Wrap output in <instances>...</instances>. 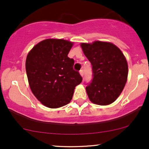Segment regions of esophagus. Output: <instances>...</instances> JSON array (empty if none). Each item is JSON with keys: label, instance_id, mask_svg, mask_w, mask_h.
Wrapping results in <instances>:
<instances>
[{"label": "esophagus", "instance_id": "obj_1", "mask_svg": "<svg viewBox=\"0 0 149 149\" xmlns=\"http://www.w3.org/2000/svg\"><path fill=\"white\" fill-rule=\"evenodd\" d=\"M79 73H80L81 77H83V75H84V72H83V70H81L80 71H79Z\"/></svg>", "mask_w": 149, "mask_h": 149}]
</instances>
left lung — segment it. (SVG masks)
<instances>
[{
	"instance_id": "1",
	"label": "left lung",
	"mask_w": 149,
	"mask_h": 149,
	"mask_svg": "<svg viewBox=\"0 0 149 149\" xmlns=\"http://www.w3.org/2000/svg\"><path fill=\"white\" fill-rule=\"evenodd\" d=\"M92 66L93 79L86 87L91 102L109 105L119 96L127 82L128 66L121 51L111 42L81 43Z\"/></svg>"
}]
</instances>
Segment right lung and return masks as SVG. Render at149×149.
Listing matches in <instances>:
<instances>
[{
	"label": "right lung",
	"instance_id": "obj_1",
	"mask_svg": "<svg viewBox=\"0 0 149 149\" xmlns=\"http://www.w3.org/2000/svg\"><path fill=\"white\" fill-rule=\"evenodd\" d=\"M73 42L64 39H45L28 53L26 70L32 92L51 109L66 105L82 77L73 69L74 61L68 57Z\"/></svg>",
	"mask_w": 149,
	"mask_h": 149
}]
</instances>
